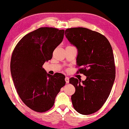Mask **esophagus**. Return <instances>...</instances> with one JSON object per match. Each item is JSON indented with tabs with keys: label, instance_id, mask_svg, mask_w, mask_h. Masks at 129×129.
I'll use <instances>...</instances> for the list:
<instances>
[{
	"label": "esophagus",
	"instance_id": "obj_1",
	"mask_svg": "<svg viewBox=\"0 0 129 129\" xmlns=\"http://www.w3.org/2000/svg\"><path fill=\"white\" fill-rule=\"evenodd\" d=\"M65 81H66V84H68L69 83V77H65Z\"/></svg>",
	"mask_w": 129,
	"mask_h": 129
}]
</instances>
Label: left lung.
<instances>
[{"mask_svg":"<svg viewBox=\"0 0 129 129\" xmlns=\"http://www.w3.org/2000/svg\"><path fill=\"white\" fill-rule=\"evenodd\" d=\"M64 35L77 48V73L86 76L84 81L72 77L74 85L73 106L77 112L89 115L96 112L106 102L115 78V65L112 46L108 39L96 31L83 27L71 28Z\"/></svg>","mask_w":129,"mask_h":129,"instance_id":"8db88e82","label":"left lung"}]
</instances>
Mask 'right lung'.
<instances>
[{
  "mask_svg": "<svg viewBox=\"0 0 129 129\" xmlns=\"http://www.w3.org/2000/svg\"><path fill=\"white\" fill-rule=\"evenodd\" d=\"M64 33V29L41 27L23 37L13 52L10 70L15 88L25 105L37 112L51 109L66 84L63 74L52 76L42 68L62 42Z\"/></svg>",
  "mask_w": 129,
  "mask_h": 129,
  "instance_id": "obj_1",
  "label": "right lung"
}]
</instances>
